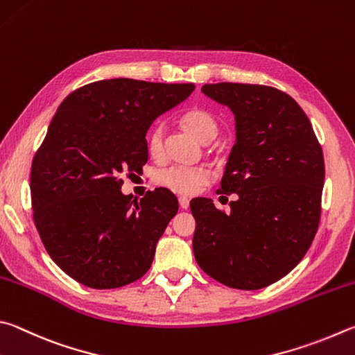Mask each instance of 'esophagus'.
I'll return each mask as SVG.
<instances>
[{
	"label": "esophagus",
	"mask_w": 355,
	"mask_h": 355,
	"mask_svg": "<svg viewBox=\"0 0 355 355\" xmlns=\"http://www.w3.org/2000/svg\"><path fill=\"white\" fill-rule=\"evenodd\" d=\"M179 206H181V209L187 210V209L190 207V201H189V198H185V196H181V198H179Z\"/></svg>",
	"instance_id": "1"
}]
</instances>
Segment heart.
Returning <instances> with one entry per match:
<instances>
[{"mask_svg":"<svg viewBox=\"0 0 355 355\" xmlns=\"http://www.w3.org/2000/svg\"><path fill=\"white\" fill-rule=\"evenodd\" d=\"M181 121L191 134L201 141L209 143L220 132L218 118L214 112L204 107L189 109L181 116ZM146 148L153 159H162L165 153V128L162 124L149 130ZM157 182L181 195H195L210 182V173L202 166H168L157 174Z\"/></svg>","mask_w":355,"mask_h":355,"instance_id":"heart-1","label":"heart"}]
</instances>
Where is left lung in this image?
Returning <instances> with one entry per match:
<instances>
[{"label":"left lung","instance_id":"left-lung-1","mask_svg":"<svg viewBox=\"0 0 355 355\" xmlns=\"http://www.w3.org/2000/svg\"><path fill=\"white\" fill-rule=\"evenodd\" d=\"M201 90L235 115L237 141L216 193L237 200L229 214L206 198L190 202L195 259L231 288L268 287L301 262L318 231L321 145L300 104L275 87L218 83Z\"/></svg>","mask_w":355,"mask_h":355}]
</instances>
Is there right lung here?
I'll return each mask as SVG.
<instances>
[{
    "label": "right lung",
    "mask_w": 355,
    "mask_h": 355,
    "mask_svg": "<svg viewBox=\"0 0 355 355\" xmlns=\"http://www.w3.org/2000/svg\"><path fill=\"white\" fill-rule=\"evenodd\" d=\"M193 90L118 78L87 84L60 103L33 159L31 202L46 252L74 281L118 288L149 270L179 204L166 189L132 200L121 193V176L141 171L149 126Z\"/></svg>",
    "instance_id": "add662e5"
}]
</instances>
